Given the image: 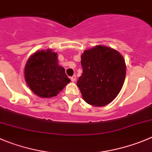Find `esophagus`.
<instances>
[{"label":"esophagus","instance_id":"esophagus-1","mask_svg":"<svg viewBox=\"0 0 152 152\" xmlns=\"http://www.w3.org/2000/svg\"><path fill=\"white\" fill-rule=\"evenodd\" d=\"M76 78H77V77H76V75H73L72 77H71V80H72V82H75L76 81Z\"/></svg>","mask_w":152,"mask_h":152}]
</instances>
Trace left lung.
<instances>
[{"mask_svg":"<svg viewBox=\"0 0 152 152\" xmlns=\"http://www.w3.org/2000/svg\"><path fill=\"white\" fill-rule=\"evenodd\" d=\"M83 74L77 86L83 100L95 107L108 104L122 89L126 75L123 57L116 50L97 45L81 55Z\"/></svg>","mask_w":152,"mask_h":152,"instance_id":"left-lung-1","label":"left lung"}]
</instances>
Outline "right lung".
Here are the masks:
<instances>
[{"mask_svg":"<svg viewBox=\"0 0 152 152\" xmlns=\"http://www.w3.org/2000/svg\"><path fill=\"white\" fill-rule=\"evenodd\" d=\"M24 77L29 88L41 98L56 96L70 82L65 69L58 65L57 53L39 50L27 60Z\"/></svg>","mask_w":152,"mask_h":152,"instance_id":"right-lung-1","label":"right lung"}]
</instances>
